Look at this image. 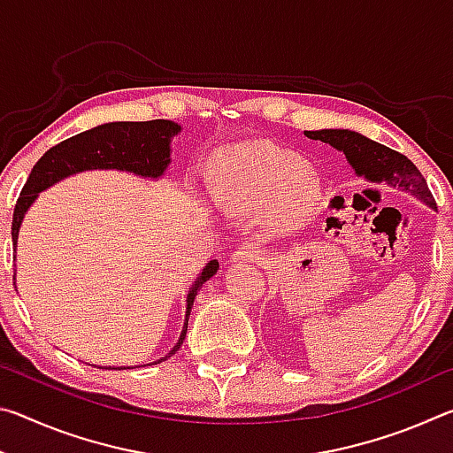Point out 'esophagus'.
<instances>
[{
	"label": "esophagus",
	"instance_id": "esophagus-1",
	"mask_svg": "<svg viewBox=\"0 0 453 453\" xmlns=\"http://www.w3.org/2000/svg\"><path fill=\"white\" fill-rule=\"evenodd\" d=\"M264 254L259 250H256L254 245H242L237 248L232 256H229V262L232 264H254V262H262Z\"/></svg>",
	"mask_w": 453,
	"mask_h": 453
}]
</instances>
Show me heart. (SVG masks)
I'll use <instances>...</instances> for the list:
<instances>
[{"mask_svg": "<svg viewBox=\"0 0 453 453\" xmlns=\"http://www.w3.org/2000/svg\"><path fill=\"white\" fill-rule=\"evenodd\" d=\"M210 194L221 211L248 216L265 210V226L289 234L316 216L324 188L302 156L256 140L221 153L211 170Z\"/></svg>", "mask_w": 453, "mask_h": 453, "instance_id": "obj_1", "label": "heart"}]
</instances>
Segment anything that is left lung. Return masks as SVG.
<instances>
[{"label": "left lung", "instance_id": "obj_1", "mask_svg": "<svg viewBox=\"0 0 453 453\" xmlns=\"http://www.w3.org/2000/svg\"><path fill=\"white\" fill-rule=\"evenodd\" d=\"M305 137L316 142L329 143L334 150L343 151L348 164L356 175L372 183H386L389 188L405 191L411 197L419 199L427 208L435 210V199L427 189L424 175L408 157L378 142L370 140L351 129H316L303 132Z\"/></svg>", "mask_w": 453, "mask_h": 453}]
</instances>
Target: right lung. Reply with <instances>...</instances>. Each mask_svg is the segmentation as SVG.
<instances>
[{"label":"right lung","instance_id":"add662e5","mask_svg":"<svg viewBox=\"0 0 453 453\" xmlns=\"http://www.w3.org/2000/svg\"><path fill=\"white\" fill-rule=\"evenodd\" d=\"M181 132V126L172 119H151V121H111L91 127L88 132H81L70 140L53 145L40 157V162L34 165L32 173L21 189L18 203L13 210L12 221V240L13 248H18L19 227L24 221L27 210L35 203L42 191L56 186L61 180L70 175L89 172V170H118L140 175L143 180H159L165 173L167 165L172 164V140ZM219 270L218 259H211L203 265L196 281L186 296V319H183L181 334L175 342V346L167 351L164 357L156 359L153 365L162 364L167 357H172L181 348L188 334V319L197 291L208 281L211 275ZM15 280V275H13ZM15 286V281H13ZM143 365H96L102 370H134Z\"/></svg>","mask_w":453,"mask_h":453}]
</instances>
